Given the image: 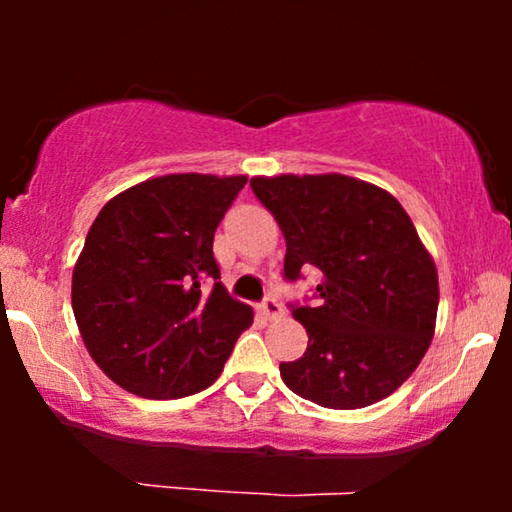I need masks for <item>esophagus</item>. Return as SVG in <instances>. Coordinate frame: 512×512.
I'll return each mask as SVG.
<instances>
[{
  "instance_id": "obj_1",
  "label": "esophagus",
  "mask_w": 512,
  "mask_h": 512,
  "mask_svg": "<svg viewBox=\"0 0 512 512\" xmlns=\"http://www.w3.org/2000/svg\"><path fill=\"white\" fill-rule=\"evenodd\" d=\"M261 312L265 314V319H279L284 314V310H282V303H279V300H275V298H268V300H263V305H261Z\"/></svg>"
}]
</instances>
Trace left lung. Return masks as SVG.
<instances>
[{"label":"left lung","instance_id":"left-lung-1","mask_svg":"<svg viewBox=\"0 0 512 512\" xmlns=\"http://www.w3.org/2000/svg\"><path fill=\"white\" fill-rule=\"evenodd\" d=\"M286 240L284 275L317 268L319 307H293L307 352L282 363L286 387L331 410H359L415 373L436 333L438 270L394 195L347 174L251 177Z\"/></svg>","mask_w":512,"mask_h":512}]
</instances>
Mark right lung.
Segmentation results:
<instances>
[{"mask_svg": "<svg viewBox=\"0 0 512 512\" xmlns=\"http://www.w3.org/2000/svg\"><path fill=\"white\" fill-rule=\"evenodd\" d=\"M244 174H165L111 198L88 230L72 307L88 354L118 387L181 398L216 382L254 310L223 286L214 233ZM215 279L212 294L201 291Z\"/></svg>", "mask_w": 512, "mask_h": 512, "instance_id": "obj_1", "label": "right lung"}]
</instances>
